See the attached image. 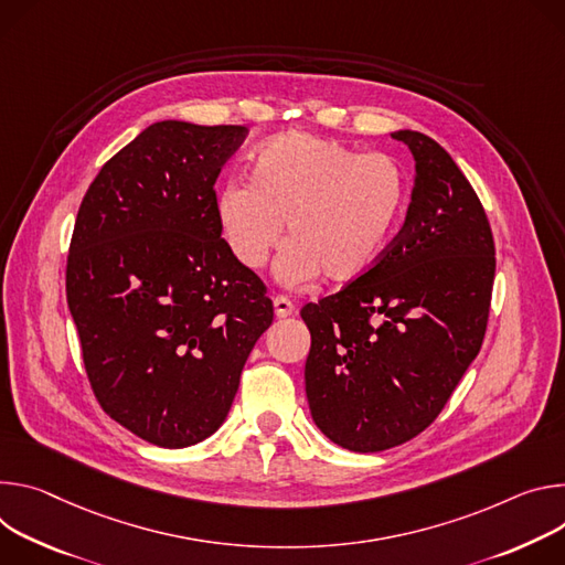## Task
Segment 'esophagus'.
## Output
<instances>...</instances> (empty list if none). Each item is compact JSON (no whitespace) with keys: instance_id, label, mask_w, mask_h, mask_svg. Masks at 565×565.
<instances>
[{"instance_id":"1","label":"esophagus","mask_w":565,"mask_h":565,"mask_svg":"<svg viewBox=\"0 0 565 565\" xmlns=\"http://www.w3.org/2000/svg\"><path fill=\"white\" fill-rule=\"evenodd\" d=\"M274 309L278 319H287L294 315V302L287 296H276L274 298Z\"/></svg>"}]
</instances>
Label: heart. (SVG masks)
I'll use <instances>...</instances> for the list:
<instances>
[{
    "label": "heart",
    "mask_w": 565,
    "mask_h": 565,
    "mask_svg": "<svg viewBox=\"0 0 565 565\" xmlns=\"http://www.w3.org/2000/svg\"><path fill=\"white\" fill-rule=\"evenodd\" d=\"M402 166L384 152L315 135H289L263 146L254 177H233L217 191L215 215L231 256L260 269L287 237L278 260L285 285L323 274L345 285L382 260L406 206Z\"/></svg>",
    "instance_id": "1"
}]
</instances>
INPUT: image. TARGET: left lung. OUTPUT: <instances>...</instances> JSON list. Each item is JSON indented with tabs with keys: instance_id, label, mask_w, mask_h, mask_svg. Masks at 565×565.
<instances>
[{
	"instance_id": "8db88e82",
	"label": "left lung",
	"mask_w": 565,
	"mask_h": 565,
	"mask_svg": "<svg viewBox=\"0 0 565 565\" xmlns=\"http://www.w3.org/2000/svg\"><path fill=\"white\" fill-rule=\"evenodd\" d=\"M393 139L415 157L402 231L365 276L300 309L311 417L356 454L404 445L443 413L480 352L495 274L487 213L449 152L411 130Z\"/></svg>"
}]
</instances>
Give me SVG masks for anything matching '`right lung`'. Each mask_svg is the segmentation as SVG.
Segmentation results:
<instances>
[{
	"label": "right lung",
	"mask_w": 565,
	"mask_h": 565,
	"mask_svg": "<svg viewBox=\"0 0 565 565\" xmlns=\"http://www.w3.org/2000/svg\"><path fill=\"white\" fill-rule=\"evenodd\" d=\"M248 130L161 120L96 174L74 224L67 302L100 408L183 449L228 415L274 321L265 282L226 248L215 181Z\"/></svg>",
	"instance_id": "add662e5"
}]
</instances>
